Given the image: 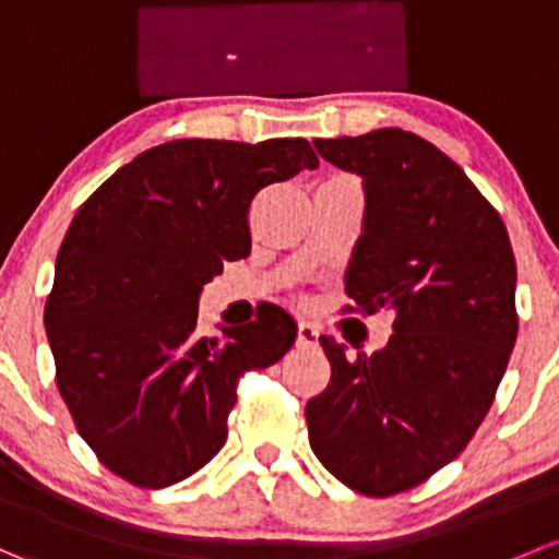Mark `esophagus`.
Here are the masks:
<instances>
[{
  "mask_svg": "<svg viewBox=\"0 0 559 559\" xmlns=\"http://www.w3.org/2000/svg\"><path fill=\"white\" fill-rule=\"evenodd\" d=\"M297 343L305 345V348H310V345L319 343V329L313 324H308V321H299L297 326Z\"/></svg>",
  "mask_w": 559,
  "mask_h": 559,
  "instance_id": "1",
  "label": "esophagus"
}]
</instances>
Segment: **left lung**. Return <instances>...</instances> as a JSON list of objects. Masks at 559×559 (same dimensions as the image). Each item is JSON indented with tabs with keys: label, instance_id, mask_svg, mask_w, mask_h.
<instances>
[{
	"label": "left lung",
	"instance_id": "obj_1",
	"mask_svg": "<svg viewBox=\"0 0 559 559\" xmlns=\"http://www.w3.org/2000/svg\"><path fill=\"white\" fill-rule=\"evenodd\" d=\"M364 179L348 310H393L374 354L319 337L329 385L305 407L310 448L350 490L385 498L461 455L485 420L516 340V264L498 211L431 141L380 128L316 139Z\"/></svg>",
	"mask_w": 559,
	"mask_h": 559
}]
</instances>
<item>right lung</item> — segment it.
<instances>
[{
	"mask_svg": "<svg viewBox=\"0 0 559 559\" xmlns=\"http://www.w3.org/2000/svg\"><path fill=\"white\" fill-rule=\"evenodd\" d=\"M305 139H179L111 174L74 214L45 302L56 383L80 437L146 490L203 468L227 439L235 385L278 361L297 324L278 305L198 334V297L249 257L260 190L316 168Z\"/></svg>",
	"mask_w": 559,
	"mask_h": 559,
	"instance_id": "right-lung-1",
	"label": "right lung"
}]
</instances>
